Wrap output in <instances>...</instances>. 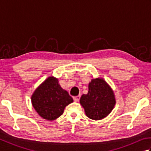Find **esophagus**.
<instances>
[{
    "label": "esophagus",
    "instance_id": "1",
    "mask_svg": "<svg viewBox=\"0 0 151 151\" xmlns=\"http://www.w3.org/2000/svg\"><path fill=\"white\" fill-rule=\"evenodd\" d=\"M80 98H81V95H78V96H76V97H74L73 99L75 102H78L80 100Z\"/></svg>",
    "mask_w": 151,
    "mask_h": 151
}]
</instances>
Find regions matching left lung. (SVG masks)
<instances>
[{
	"mask_svg": "<svg viewBox=\"0 0 151 151\" xmlns=\"http://www.w3.org/2000/svg\"><path fill=\"white\" fill-rule=\"evenodd\" d=\"M88 93L80 99L86 115L93 120H101L110 114L115 104L114 91L103 78L92 79Z\"/></svg>",
	"mask_w": 151,
	"mask_h": 151,
	"instance_id": "obj_1",
	"label": "left lung"
}]
</instances>
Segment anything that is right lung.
<instances>
[{"label":"right lung","instance_id":"obj_1","mask_svg":"<svg viewBox=\"0 0 151 151\" xmlns=\"http://www.w3.org/2000/svg\"><path fill=\"white\" fill-rule=\"evenodd\" d=\"M31 101L41 117L53 121L63 114L65 106L73 102V99L61 88L58 80L49 76L34 91Z\"/></svg>","mask_w":151,"mask_h":151}]
</instances>
